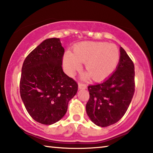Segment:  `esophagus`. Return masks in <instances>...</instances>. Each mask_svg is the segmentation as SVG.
I'll use <instances>...</instances> for the list:
<instances>
[{"label":"esophagus","instance_id":"esophagus-1","mask_svg":"<svg viewBox=\"0 0 153 153\" xmlns=\"http://www.w3.org/2000/svg\"><path fill=\"white\" fill-rule=\"evenodd\" d=\"M78 88L79 89H86L87 88V85L84 84H82V83H79Z\"/></svg>","mask_w":153,"mask_h":153}]
</instances>
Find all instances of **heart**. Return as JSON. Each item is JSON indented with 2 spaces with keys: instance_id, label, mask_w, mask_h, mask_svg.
<instances>
[{
  "instance_id": "b5f03b06",
  "label": "heart",
  "mask_w": 153,
  "mask_h": 153,
  "mask_svg": "<svg viewBox=\"0 0 153 153\" xmlns=\"http://www.w3.org/2000/svg\"><path fill=\"white\" fill-rule=\"evenodd\" d=\"M120 52L114 44L103 42H82L74 47V53L67 51L63 62L68 73L73 75L84 63L86 76L94 81L106 78L115 70Z\"/></svg>"
}]
</instances>
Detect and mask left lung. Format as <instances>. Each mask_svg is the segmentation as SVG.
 <instances>
[{"label":"left lung","instance_id":"left-lung-1","mask_svg":"<svg viewBox=\"0 0 153 153\" xmlns=\"http://www.w3.org/2000/svg\"><path fill=\"white\" fill-rule=\"evenodd\" d=\"M120 54L116 71L103 82L88 87L90 98L86 112L97 126L106 127L120 120L134 96V63L122 47Z\"/></svg>","mask_w":153,"mask_h":153}]
</instances>
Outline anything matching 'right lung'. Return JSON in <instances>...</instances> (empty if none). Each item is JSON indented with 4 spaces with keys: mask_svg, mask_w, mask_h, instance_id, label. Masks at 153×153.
I'll use <instances>...</instances> for the list:
<instances>
[{
    "mask_svg": "<svg viewBox=\"0 0 153 153\" xmlns=\"http://www.w3.org/2000/svg\"><path fill=\"white\" fill-rule=\"evenodd\" d=\"M64 48L59 38L43 41L25 59L20 94L29 115L41 124L61 120L77 91V82L63 71Z\"/></svg>",
    "mask_w": 153,
    "mask_h": 153,
    "instance_id": "1",
    "label": "right lung"
}]
</instances>
